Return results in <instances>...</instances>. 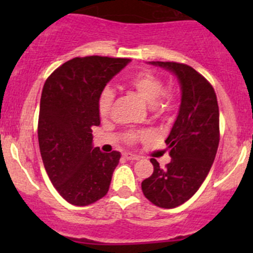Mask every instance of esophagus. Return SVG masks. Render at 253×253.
Here are the masks:
<instances>
[{
	"mask_svg": "<svg viewBox=\"0 0 253 253\" xmlns=\"http://www.w3.org/2000/svg\"><path fill=\"white\" fill-rule=\"evenodd\" d=\"M124 158L127 160H138L139 159L138 155H134V154H132V153H125Z\"/></svg>",
	"mask_w": 253,
	"mask_h": 253,
	"instance_id": "esophagus-1",
	"label": "esophagus"
}]
</instances>
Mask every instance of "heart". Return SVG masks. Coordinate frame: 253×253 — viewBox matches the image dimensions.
I'll return each mask as SVG.
<instances>
[{
	"mask_svg": "<svg viewBox=\"0 0 253 253\" xmlns=\"http://www.w3.org/2000/svg\"><path fill=\"white\" fill-rule=\"evenodd\" d=\"M128 85L141 96L145 103L149 104L150 110L155 114L163 115L171 109V95L163 91L164 90V83H163L162 78L158 77L153 72L145 71V72H141L133 76L128 81ZM112 100H114V91L110 88L103 89L98 98V112L101 119H105L110 114ZM148 137H149L148 133L137 134L133 132H129L126 134L127 141L131 143L136 142L139 138H148Z\"/></svg>",
	"mask_w": 253,
	"mask_h": 253,
	"instance_id": "1",
	"label": "heart"
}]
</instances>
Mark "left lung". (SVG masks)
<instances>
[{
    "instance_id": "1",
    "label": "left lung",
    "mask_w": 253,
    "mask_h": 253,
    "mask_svg": "<svg viewBox=\"0 0 253 253\" xmlns=\"http://www.w3.org/2000/svg\"><path fill=\"white\" fill-rule=\"evenodd\" d=\"M177 78L181 104L165 143L171 162L165 169L150 159L154 171L142 182L153 205L175 208L190 200L206 180L219 145V108L209 82L192 67L176 62H149Z\"/></svg>"
}]
</instances>
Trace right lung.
Wrapping results in <instances>:
<instances>
[{
	"label": "right lung",
	"mask_w": 253,
	"mask_h": 253,
	"mask_svg": "<svg viewBox=\"0 0 253 253\" xmlns=\"http://www.w3.org/2000/svg\"><path fill=\"white\" fill-rule=\"evenodd\" d=\"M129 62L128 58L76 57L45 82L38 125L40 153L53 187L71 205H91L110 187L121 154L94 147L91 127L100 125L101 90Z\"/></svg>",
	"instance_id": "1"
}]
</instances>
